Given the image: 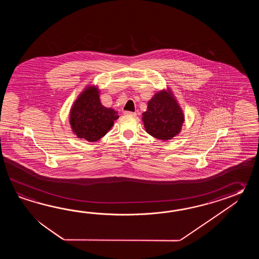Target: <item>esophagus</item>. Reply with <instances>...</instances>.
I'll return each mask as SVG.
<instances>
[{
    "label": "esophagus",
    "instance_id": "esophagus-1",
    "mask_svg": "<svg viewBox=\"0 0 259 259\" xmlns=\"http://www.w3.org/2000/svg\"><path fill=\"white\" fill-rule=\"evenodd\" d=\"M124 115H126V116H136V113L131 112V111H124Z\"/></svg>",
    "mask_w": 259,
    "mask_h": 259
}]
</instances>
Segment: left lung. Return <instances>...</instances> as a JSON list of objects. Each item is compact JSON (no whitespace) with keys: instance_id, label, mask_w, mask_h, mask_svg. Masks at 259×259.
I'll return each instance as SVG.
<instances>
[{"instance_id":"8db88e82","label":"left lung","mask_w":259,"mask_h":259,"mask_svg":"<svg viewBox=\"0 0 259 259\" xmlns=\"http://www.w3.org/2000/svg\"><path fill=\"white\" fill-rule=\"evenodd\" d=\"M143 121L147 133L161 141L171 140L180 133L184 115L169 89L158 92L149 101Z\"/></svg>"}]
</instances>
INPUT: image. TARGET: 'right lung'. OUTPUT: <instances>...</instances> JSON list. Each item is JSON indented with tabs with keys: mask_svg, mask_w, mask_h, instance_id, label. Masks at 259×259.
Listing matches in <instances>:
<instances>
[{
	"mask_svg": "<svg viewBox=\"0 0 259 259\" xmlns=\"http://www.w3.org/2000/svg\"><path fill=\"white\" fill-rule=\"evenodd\" d=\"M117 118L116 111L101 104L97 88L89 86L72 106L69 122L77 138L94 143L105 136Z\"/></svg>",
	"mask_w": 259,
	"mask_h": 259,
	"instance_id": "1",
	"label": "right lung"
}]
</instances>
